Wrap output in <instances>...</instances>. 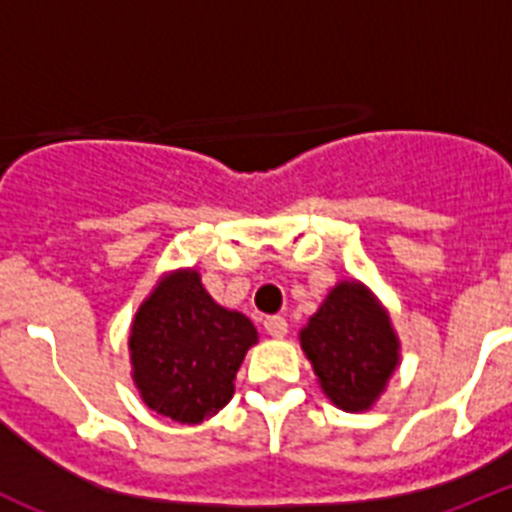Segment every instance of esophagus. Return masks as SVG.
<instances>
[{"mask_svg":"<svg viewBox=\"0 0 512 512\" xmlns=\"http://www.w3.org/2000/svg\"><path fill=\"white\" fill-rule=\"evenodd\" d=\"M264 328L271 338H284L287 336V320L282 315H271L264 320Z\"/></svg>","mask_w":512,"mask_h":512,"instance_id":"obj_1","label":"esophagus"}]
</instances>
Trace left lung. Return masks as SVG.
<instances>
[{
	"label": "left lung",
	"instance_id": "obj_1",
	"mask_svg": "<svg viewBox=\"0 0 512 512\" xmlns=\"http://www.w3.org/2000/svg\"><path fill=\"white\" fill-rule=\"evenodd\" d=\"M320 390L346 413L372 410L400 364V338L372 289L343 279L300 330Z\"/></svg>",
	"mask_w": 512,
	"mask_h": 512
}]
</instances>
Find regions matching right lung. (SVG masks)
Segmentation results:
<instances>
[{"instance_id": "1", "label": "right lung", "mask_w": 512, "mask_h": 512, "mask_svg": "<svg viewBox=\"0 0 512 512\" xmlns=\"http://www.w3.org/2000/svg\"><path fill=\"white\" fill-rule=\"evenodd\" d=\"M259 343L251 320L217 305L197 269L158 279L130 325V374L148 408L176 423L212 418L235 392V372Z\"/></svg>"}]
</instances>
